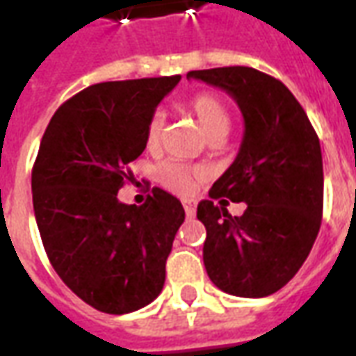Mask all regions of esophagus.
Listing matches in <instances>:
<instances>
[{"mask_svg": "<svg viewBox=\"0 0 356 356\" xmlns=\"http://www.w3.org/2000/svg\"><path fill=\"white\" fill-rule=\"evenodd\" d=\"M183 208H185V213L186 217H194L196 213V206H194L191 200H183Z\"/></svg>", "mask_w": 356, "mask_h": 356, "instance_id": "1", "label": "esophagus"}]
</instances>
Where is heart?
Segmentation results:
<instances>
[{
    "label": "heart",
    "mask_w": 356,
    "mask_h": 356,
    "mask_svg": "<svg viewBox=\"0 0 356 356\" xmlns=\"http://www.w3.org/2000/svg\"><path fill=\"white\" fill-rule=\"evenodd\" d=\"M185 108L193 114L198 124H200L202 131L206 133L209 140H221L229 133L232 125V112L229 102L225 101L221 95L211 93V91H202V93L193 95L186 101ZM163 127V118L160 112H156L150 116L147 124V131H145V139L150 148L156 147L160 143ZM158 181L162 183L165 188H170L171 193L177 194H191L196 185V175L193 170H188L185 163L177 162V160H168L162 162L156 170Z\"/></svg>",
    "instance_id": "b5f03b06"
}]
</instances>
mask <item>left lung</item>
I'll return each instance as SVG.
<instances>
[{
  "mask_svg": "<svg viewBox=\"0 0 356 356\" xmlns=\"http://www.w3.org/2000/svg\"><path fill=\"white\" fill-rule=\"evenodd\" d=\"M186 78L225 89L244 116V139L196 217L206 227L204 265L219 290L265 298L290 282L322 223L324 173L318 135L282 81L250 66L193 70ZM246 201L240 218L226 201ZM220 204H216V200Z\"/></svg>",
  "mask_w": 356,
  "mask_h": 356,
  "instance_id": "1",
  "label": "left lung"
}]
</instances>
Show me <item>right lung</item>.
<instances>
[{
    "label": "right lung",
    "mask_w": 356,
    "mask_h": 356,
    "mask_svg": "<svg viewBox=\"0 0 356 356\" xmlns=\"http://www.w3.org/2000/svg\"><path fill=\"white\" fill-rule=\"evenodd\" d=\"M181 76L104 81L63 102L32 168V202L51 265L97 311L154 301L185 209L154 186L143 206L118 200L127 165L147 148V124Z\"/></svg>",
    "instance_id": "right-lung-1"
}]
</instances>
